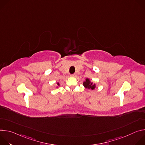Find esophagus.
I'll use <instances>...</instances> for the list:
<instances>
[{
    "instance_id": "obj_1",
    "label": "esophagus",
    "mask_w": 145,
    "mask_h": 145,
    "mask_svg": "<svg viewBox=\"0 0 145 145\" xmlns=\"http://www.w3.org/2000/svg\"><path fill=\"white\" fill-rule=\"evenodd\" d=\"M76 76V74L75 73H74V74H71V77H75Z\"/></svg>"
}]
</instances>
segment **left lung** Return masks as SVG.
I'll list each match as a JSON object with an SVG mask.
<instances>
[{"instance_id":"8db88e82","label":"left lung","mask_w":145,"mask_h":145,"mask_svg":"<svg viewBox=\"0 0 145 145\" xmlns=\"http://www.w3.org/2000/svg\"><path fill=\"white\" fill-rule=\"evenodd\" d=\"M83 86L86 88H88L89 89L93 90L96 88V84H93V82L91 81L89 78H87L86 79V81L83 82Z\"/></svg>"}]
</instances>
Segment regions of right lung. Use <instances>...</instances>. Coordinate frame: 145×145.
Returning <instances> with one entry per match:
<instances>
[{
	"label": "right lung",
	"mask_w": 145,
	"mask_h": 145,
	"mask_svg": "<svg viewBox=\"0 0 145 145\" xmlns=\"http://www.w3.org/2000/svg\"><path fill=\"white\" fill-rule=\"evenodd\" d=\"M57 86H59V82H57Z\"/></svg>",
	"instance_id": "add662e5"
}]
</instances>
